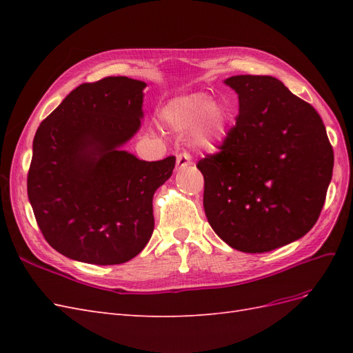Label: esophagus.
Instances as JSON below:
<instances>
[{"label": "esophagus", "mask_w": 353, "mask_h": 353, "mask_svg": "<svg viewBox=\"0 0 353 353\" xmlns=\"http://www.w3.org/2000/svg\"><path fill=\"white\" fill-rule=\"evenodd\" d=\"M190 154L188 153H179L176 156V168L178 169H183V168H187L191 162H190Z\"/></svg>", "instance_id": "1"}]
</instances>
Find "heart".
<instances>
[{
    "mask_svg": "<svg viewBox=\"0 0 353 353\" xmlns=\"http://www.w3.org/2000/svg\"><path fill=\"white\" fill-rule=\"evenodd\" d=\"M160 119L175 132L190 130L194 147L215 153L227 140L231 113L206 92H188L170 99L160 110Z\"/></svg>",
    "mask_w": 353,
    "mask_h": 353,
    "instance_id": "b5f03b06",
    "label": "heart"
}]
</instances>
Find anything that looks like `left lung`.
Wrapping results in <instances>:
<instances>
[{
	"label": "left lung",
	"mask_w": 353,
	"mask_h": 353,
	"mask_svg": "<svg viewBox=\"0 0 353 353\" xmlns=\"http://www.w3.org/2000/svg\"><path fill=\"white\" fill-rule=\"evenodd\" d=\"M223 83L239 95V116L221 152L197 163L203 208L230 248L271 252L315 225L333 175V147L316 110L281 81L239 74Z\"/></svg>",
	"instance_id": "8db88e82"
}]
</instances>
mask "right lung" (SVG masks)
<instances>
[{
  "label": "right lung",
  "instance_id": "right-lung-1",
  "mask_svg": "<svg viewBox=\"0 0 353 353\" xmlns=\"http://www.w3.org/2000/svg\"><path fill=\"white\" fill-rule=\"evenodd\" d=\"M145 87L126 77L82 83L35 134L28 197L42 236L69 259L123 263L152 237L153 196L175 157L122 150L141 126Z\"/></svg>",
  "mask_w": 353,
  "mask_h": 353
}]
</instances>
